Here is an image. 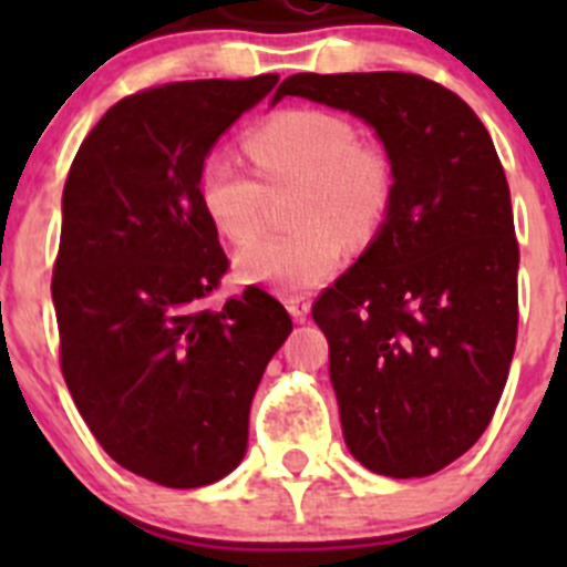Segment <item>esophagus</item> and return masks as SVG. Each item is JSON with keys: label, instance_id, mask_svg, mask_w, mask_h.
<instances>
[{"label": "esophagus", "instance_id": "1", "mask_svg": "<svg viewBox=\"0 0 567 567\" xmlns=\"http://www.w3.org/2000/svg\"><path fill=\"white\" fill-rule=\"evenodd\" d=\"M287 309L289 315H292L295 320H307L309 309H312V300H309V295H287Z\"/></svg>", "mask_w": 567, "mask_h": 567}]
</instances>
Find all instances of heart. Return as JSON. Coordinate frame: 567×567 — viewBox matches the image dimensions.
<instances>
[{"label": "heart", "instance_id": "b5f03b06", "mask_svg": "<svg viewBox=\"0 0 567 567\" xmlns=\"http://www.w3.org/2000/svg\"><path fill=\"white\" fill-rule=\"evenodd\" d=\"M244 150L260 183L224 153H209L195 182L204 215L235 247L252 244L264 229L267 189H300L292 204L298 229L240 252L244 280L280 292L318 287L343 264L346 240H372L392 209V155L378 142L358 138L343 113L280 110L244 133Z\"/></svg>", "mask_w": 567, "mask_h": 567}]
</instances>
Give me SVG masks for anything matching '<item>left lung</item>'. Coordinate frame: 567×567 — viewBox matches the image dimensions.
<instances>
[{"label": "left lung", "mask_w": 567, "mask_h": 567, "mask_svg": "<svg viewBox=\"0 0 567 567\" xmlns=\"http://www.w3.org/2000/svg\"><path fill=\"white\" fill-rule=\"evenodd\" d=\"M349 110L394 164L383 229L315 300L354 460L429 477L483 437L517 346L511 193L477 113L417 73H298L275 99Z\"/></svg>", "instance_id": "1"}]
</instances>
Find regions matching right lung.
Returning a JSON list of instances; mask_svg holds the SVG:
<instances>
[{
    "label": "right lung",
    "mask_w": 567,
    "mask_h": 567,
    "mask_svg": "<svg viewBox=\"0 0 567 567\" xmlns=\"http://www.w3.org/2000/svg\"><path fill=\"white\" fill-rule=\"evenodd\" d=\"M275 84L267 73L124 96L64 182L50 284L64 383L104 452L167 488L240 463L252 394L292 332L258 287L207 307L229 258L195 189L218 135Z\"/></svg>",
    "instance_id": "obj_1"
}]
</instances>
